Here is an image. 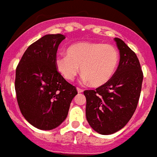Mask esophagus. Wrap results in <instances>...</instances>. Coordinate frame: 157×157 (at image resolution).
<instances>
[{"instance_id":"34e87169","label":"esophagus","mask_w":157,"mask_h":157,"mask_svg":"<svg viewBox=\"0 0 157 157\" xmlns=\"http://www.w3.org/2000/svg\"><path fill=\"white\" fill-rule=\"evenodd\" d=\"M77 90H78V93H82V91H83V90H82V89H81V88H79V87H77Z\"/></svg>"}]
</instances>
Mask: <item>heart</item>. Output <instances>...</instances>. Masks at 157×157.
<instances>
[{"instance_id": "1", "label": "heart", "mask_w": 157, "mask_h": 157, "mask_svg": "<svg viewBox=\"0 0 157 157\" xmlns=\"http://www.w3.org/2000/svg\"><path fill=\"white\" fill-rule=\"evenodd\" d=\"M119 63V53L115 46L100 42H78L67 48V55L55 58V67L68 81L79 73L90 86H100L112 77Z\"/></svg>"}]
</instances>
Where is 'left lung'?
<instances>
[{
  "mask_svg": "<svg viewBox=\"0 0 157 157\" xmlns=\"http://www.w3.org/2000/svg\"><path fill=\"white\" fill-rule=\"evenodd\" d=\"M120 63L113 76L95 90H84L86 116L99 134L110 135L124 128L132 117L140 96L143 71L136 54L116 37Z\"/></svg>",
  "mask_w": 157,
  "mask_h": 157,
  "instance_id": "8db88e82",
  "label": "left lung"
}]
</instances>
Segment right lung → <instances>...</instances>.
Returning <instances> with one entry per match:
<instances>
[{"label": "right lung", "instance_id": "obj_1", "mask_svg": "<svg viewBox=\"0 0 157 157\" xmlns=\"http://www.w3.org/2000/svg\"><path fill=\"white\" fill-rule=\"evenodd\" d=\"M64 39L60 33L45 35L27 48L17 67L15 90L20 111L41 130L59 126L78 94L55 67L57 50Z\"/></svg>", "mask_w": 157, "mask_h": 157}]
</instances>
